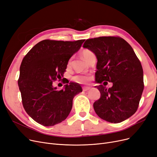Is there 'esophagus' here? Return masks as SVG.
I'll use <instances>...</instances> for the list:
<instances>
[{
    "label": "esophagus",
    "instance_id": "34e87169",
    "mask_svg": "<svg viewBox=\"0 0 157 157\" xmlns=\"http://www.w3.org/2000/svg\"><path fill=\"white\" fill-rule=\"evenodd\" d=\"M89 89H90V86H83V91H87Z\"/></svg>",
    "mask_w": 157,
    "mask_h": 157
}]
</instances>
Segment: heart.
<instances>
[{"mask_svg":"<svg viewBox=\"0 0 157 157\" xmlns=\"http://www.w3.org/2000/svg\"><path fill=\"white\" fill-rule=\"evenodd\" d=\"M92 54H94L93 52L88 49H84L82 52H81V55H82V56L84 58V59L86 61V62ZM71 63V59H70L69 61V62H68V66H69ZM88 79H89V77L88 76H85V75H78V76H74L72 78V79L74 81H76V82L79 83H84L86 82V81L88 80Z\"/></svg>","mask_w":157,"mask_h":157,"instance_id":"1","label":"heart"}]
</instances>
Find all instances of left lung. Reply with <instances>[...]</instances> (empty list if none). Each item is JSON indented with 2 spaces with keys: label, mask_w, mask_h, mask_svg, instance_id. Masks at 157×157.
Masks as SVG:
<instances>
[{
  "label": "left lung",
  "mask_w": 157,
  "mask_h": 157,
  "mask_svg": "<svg viewBox=\"0 0 157 157\" xmlns=\"http://www.w3.org/2000/svg\"><path fill=\"white\" fill-rule=\"evenodd\" d=\"M83 47L98 59L95 82L113 84L109 89L95 86L101 93L93 105L95 113L112 123L130 117L137 110L144 90L142 67L131 45L120 37L101 36L86 40Z\"/></svg>",
  "instance_id": "1"
}]
</instances>
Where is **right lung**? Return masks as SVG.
<instances>
[{"label":"right lung","instance_id":"obj_1","mask_svg":"<svg viewBox=\"0 0 157 157\" xmlns=\"http://www.w3.org/2000/svg\"><path fill=\"white\" fill-rule=\"evenodd\" d=\"M84 42L85 40L74 42L44 40L24 58L20 67L18 87L25 112L38 123L52 126L69 115L73 98L82 92V88L79 84L71 82L63 89L57 90L52 82L62 79L69 59Z\"/></svg>","mask_w":157,"mask_h":157}]
</instances>
